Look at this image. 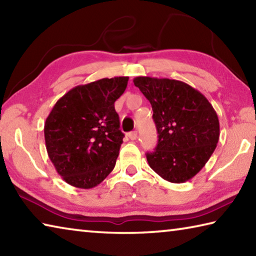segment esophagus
Instances as JSON below:
<instances>
[{"label":"esophagus","instance_id":"obj_1","mask_svg":"<svg viewBox=\"0 0 256 256\" xmlns=\"http://www.w3.org/2000/svg\"><path fill=\"white\" fill-rule=\"evenodd\" d=\"M128 136L131 138V140H136L138 138V132L136 131H133V132H130L128 134Z\"/></svg>","mask_w":256,"mask_h":256}]
</instances>
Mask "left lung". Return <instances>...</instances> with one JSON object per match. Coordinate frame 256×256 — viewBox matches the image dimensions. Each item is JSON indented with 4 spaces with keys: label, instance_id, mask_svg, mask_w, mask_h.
<instances>
[{
    "label": "left lung",
    "instance_id": "8db88e82",
    "mask_svg": "<svg viewBox=\"0 0 256 256\" xmlns=\"http://www.w3.org/2000/svg\"><path fill=\"white\" fill-rule=\"evenodd\" d=\"M152 107L158 144L146 152L149 166L172 183H184L200 172L214 154L220 128L209 100L185 82L134 78Z\"/></svg>",
    "mask_w": 256,
    "mask_h": 256
}]
</instances>
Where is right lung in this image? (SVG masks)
<instances>
[{
    "label": "right lung",
    "mask_w": 256,
    "mask_h": 256,
    "mask_svg": "<svg viewBox=\"0 0 256 256\" xmlns=\"http://www.w3.org/2000/svg\"><path fill=\"white\" fill-rule=\"evenodd\" d=\"M128 81V76H116L76 86L46 118L47 154L68 184L92 188L114 170L124 136L114 102Z\"/></svg>",
    "instance_id": "right-lung-1"
}]
</instances>
